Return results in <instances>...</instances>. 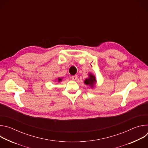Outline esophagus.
Segmentation results:
<instances>
[{
  "label": "esophagus",
  "mask_w": 148,
  "mask_h": 148,
  "mask_svg": "<svg viewBox=\"0 0 148 148\" xmlns=\"http://www.w3.org/2000/svg\"><path fill=\"white\" fill-rule=\"evenodd\" d=\"M71 79L73 80H76L77 79V75H73L71 76Z\"/></svg>",
  "instance_id": "esophagus-1"
}]
</instances>
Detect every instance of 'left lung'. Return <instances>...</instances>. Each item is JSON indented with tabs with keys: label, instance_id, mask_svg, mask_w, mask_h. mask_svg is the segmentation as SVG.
Returning <instances> with one entry per match:
<instances>
[{
	"label": "left lung",
	"instance_id": "obj_1",
	"mask_svg": "<svg viewBox=\"0 0 148 148\" xmlns=\"http://www.w3.org/2000/svg\"><path fill=\"white\" fill-rule=\"evenodd\" d=\"M88 76L89 77L88 78L84 80V84L87 86H89L91 88H94L95 85V83L97 82L96 78L92 73H89Z\"/></svg>",
	"mask_w": 148,
	"mask_h": 148
}]
</instances>
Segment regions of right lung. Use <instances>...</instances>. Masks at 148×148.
<instances>
[{
  "label": "right lung",
  "instance_id": "right-lung-1",
  "mask_svg": "<svg viewBox=\"0 0 148 148\" xmlns=\"http://www.w3.org/2000/svg\"><path fill=\"white\" fill-rule=\"evenodd\" d=\"M62 78H61L58 77V82H60V81H61V80H62Z\"/></svg>",
  "mask_w": 148,
  "mask_h": 148
}]
</instances>
